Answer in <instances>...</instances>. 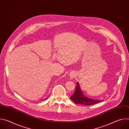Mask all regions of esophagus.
<instances>
[{
    "instance_id": "34e87169",
    "label": "esophagus",
    "mask_w": 129,
    "mask_h": 129,
    "mask_svg": "<svg viewBox=\"0 0 129 129\" xmlns=\"http://www.w3.org/2000/svg\"><path fill=\"white\" fill-rule=\"evenodd\" d=\"M76 76V73L75 71H72L70 72V74H69V76H70V79L71 80H73L75 78Z\"/></svg>"
}]
</instances>
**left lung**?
I'll return each instance as SVG.
<instances>
[{
  "instance_id": "1",
  "label": "left lung",
  "mask_w": 129,
  "mask_h": 129,
  "mask_svg": "<svg viewBox=\"0 0 129 129\" xmlns=\"http://www.w3.org/2000/svg\"><path fill=\"white\" fill-rule=\"evenodd\" d=\"M77 85L75 93L70 97V99L77 104H81L86 106H90L102 102L100 100H95L90 99L86 96L82 91L79 83H77Z\"/></svg>"
}]
</instances>
